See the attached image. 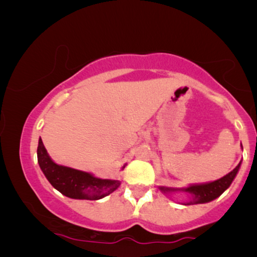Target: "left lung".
<instances>
[{"label":"left lung","mask_w":257,"mask_h":257,"mask_svg":"<svg viewBox=\"0 0 257 257\" xmlns=\"http://www.w3.org/2000/svg\"><path fill=\"white\" fill-rule=\"evenodd\" d=\"M240 164L234 168L233 171L224 175L223 178L215 180L213 182H208V184L202 185H193L189 186L187 188L181 189L182 192H186L188 194L187 202L184 205H198V203H206L212 201V200L219 198L226 189L229 187L231 182H233L234 178L236 177L238 168H240ZM161 191L164 193H172L178 191L175 188H168V187H160Z\"/></svg>","instance_id":"obj_1"}]
</instances>
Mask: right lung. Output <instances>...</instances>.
<instances>
[{"instance_id": "add662e5", "label": "right lung", "mask_w": 257, "mask_h": 257, "mask_svg": "<svg viewBox=\"0 0 257 257\" xmlns=\"http://www.w3.org/2000/svg\"><path fill=\"white\" fill-rule=\"evenodd\" d=\"M37 160L49 182L68 198L99 200L111 194L120 185L118 180L94 178L86 172L55 164L49 157L41 138L38 140Z\"/></svg>"}]
</instances>
